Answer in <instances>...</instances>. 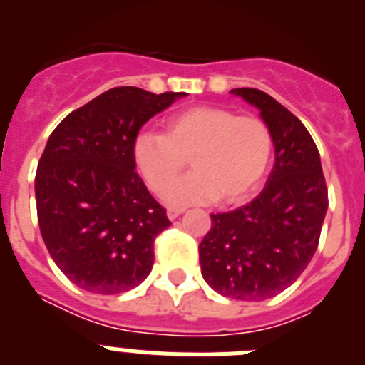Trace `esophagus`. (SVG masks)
<instances>
[{"label": "esophagus", "instance_id": "esophagus-1", "mask_svg": "<svg viewBox=\"0 0 365 365\" xmlns=\"http://www.w3.org/2000/svg\"><path fill=\"white\" fill-rule=\"evenodd\" d=\"M182 212H185V210H180V208H168V217H170L173 221V219L179 217V215L182 214Z\"/></svg>", "mask_w": 365, "mask_h": 365}]
</instances>
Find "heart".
I'll use <instances>...</instances> for the list:
<instances>
[{"label": "heart", "mask_w": 365, "mask_h": 365, "mask_svg": "<svg viewBox=\"0 0 365 365\" xmlns=\"http://www.w3.org/2000/svg\"><path fill=\"white\" fill-rule=\"evenodd\" d=\"M272 133L254 115L195 106L168 117L164 135L138 133L133 159L155 193H164L190 159L194 172L166 193L173 206L227 205L250 197L269 170Z\"/></svg>", "instance_id": "obj_1"}]
</instances>
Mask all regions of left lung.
Here are the masks:
<instances>
[{
	"label": "left lung",
	"instance_id": "left-lung-1",
	"mask_svg": "<svg viewBox=\"0 0 365 365\" xmlns=\"http://www.w3.org/2000/svg\"><path fill=\"white\" fill-rule=\"evenodd\" d=\"M232 95L259 109L276 163L254 201L210 215L199 263L215 292L261 302L285 291L311 263L329 206L327 185L318 148L299 118L259 89L237 87Z\"/></svg>",
	"mask_w": 365,
	"mask_h": 365
}]
</instances>
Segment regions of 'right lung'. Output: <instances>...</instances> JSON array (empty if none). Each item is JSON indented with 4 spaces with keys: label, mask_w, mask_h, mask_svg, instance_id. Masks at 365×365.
<instances>
[{
    "label": "right lung",
    "mask_w": 365,
    "mask_h": 365,
    "mask_svg": "<svg viewBox=\"0 0 365 365\" xmlns=\"http://www.w3.org/2000/svg\"><path fill=\"white\" fill-rule=\"evenodd\" d=\"M186 93L113 87L69 113L38 163V225L60 270L96 294L150 276L155 237L172 222L135 172L138 130Z\"/></svg>",
    "instance_id": "obj_1"
}]
</instances>
